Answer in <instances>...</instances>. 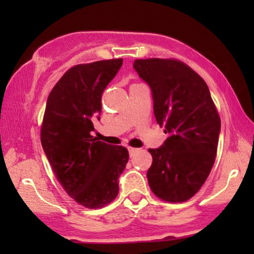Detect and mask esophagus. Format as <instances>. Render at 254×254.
<instances>
[{
  "label": "esophagus",
  "mask_w": 254,
  "mask_h": 254,
  "mask_svg": "<svg viewBox=\"0 0 254 254\" xmlns=\"http://www.w3.org/2000/svg\"><path fill=\"white\" fill-rule=\"evenodd\" d=\"M128 151H129V155H130V157H131V156H134L135 154H136V152H138V149L137 148L129 147V148H128Z\"/></svg>",
  "instance_id": "esophagus-1"
}]
</instances>
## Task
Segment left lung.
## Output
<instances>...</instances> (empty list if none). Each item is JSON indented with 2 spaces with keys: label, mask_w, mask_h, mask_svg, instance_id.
<instances>
[{
  "label": "left lung",
  "mask_w": 254,
  "mask_h": 254,
  "mask_svg": "<svg viewBox=\"0 0 254 254\" xmlns=\"http://www.w3.org/2000/svg\"><path fill=\"white\" fill-rule=\"evenodd\" d=\"M134 68L150 86L157 124L169 135L149 149L147 172L152 193L163 201L185 202L199 192L213 168L221 119L201 76L177 59H137Z\"/></svg>",
  "instance_id": "1"
}]
</instances>
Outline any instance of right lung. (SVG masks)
Here are the masks:
<instances>
[{"instance_id":"obj_1","label":"right lung","mask_w":254,"mask_h":254,"mask_svg":"<svg viewBox=\"0 0 254 254\" xmlns=\"http://www.w3.org/2000/svg\"><path fill=\"white\" fill-rule=\"evenodd\" d=\"M123 59L76 64L64 72L47 98L40 129L41 145L58 182L76 202L90 209L112 202L118 178L129 158L123 145L91 135L99 120L102 96Z\"/></svg>"}]
</instances>
